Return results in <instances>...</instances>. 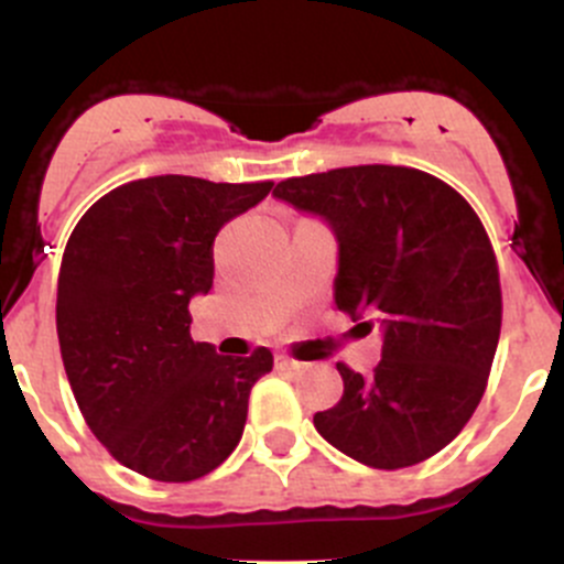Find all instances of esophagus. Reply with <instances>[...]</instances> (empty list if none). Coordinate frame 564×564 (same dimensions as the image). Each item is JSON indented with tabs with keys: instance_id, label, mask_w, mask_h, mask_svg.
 <instances>
[{
	"instance_id": "1",
	"label": "esophagus",
	"mask_w": 564,
	"mask_h": 564,
	"mask_svg": "<svg viewBox=\"0 0 564 564\" xmlns=\"http://www.w3.org/2000/svg\"><path fill=\"white\" fill-rule=\"evenodd\" d=\"M275 368H281V371H297V368H303V362H297L289 355H275Z\"/></svg>"
}]
</instances>
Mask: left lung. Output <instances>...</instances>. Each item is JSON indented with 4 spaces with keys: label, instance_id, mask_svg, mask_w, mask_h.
Segmentation results:
<instances>
[{
    "label": "left lung",
    "instance_id": "1",
    "mask_svg": "<svg viewBox=\"0 0 564 564\" xmlns=\"http://www.w3.org/2000/svg\"><path fill=\"white\" fill-rule=\"evenodd\" d=\"M272 196L327 220L335 305L382 333L371 377L338 362L344 395L314 414L316 431L373 469L440 453L475 414L502 327L497 256L475 209L436 176L379 163L292 176Z\"/></svg>",
    "mask_w": 564,
    "mask_h": 564
}]
</instances>
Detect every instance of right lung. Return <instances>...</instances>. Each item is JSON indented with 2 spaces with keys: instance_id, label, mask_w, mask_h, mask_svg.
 <instances>
[{
  "instance_id": "right-lung-1",
  "label": "right lung",
  "mask_w": 564,
  "mask_h": 564,
  "mask_svg": "<svg viewBox=\"0 0 564 564\" xmlns=\"http://www.w3.org/2000/svg\"><path fill=\"white\" fill-rule=\"evenodd\" d=\"M272 182L163 174L113 187L67 240L56 335L84 420L128 469L187 482L240 442L250 388L272 351L215 355L191 338L187 303L213 289V242Z\"/></svg>"
}]
</instances>
